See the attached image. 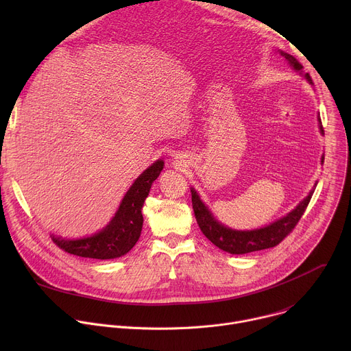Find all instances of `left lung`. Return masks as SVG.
<instances>
[{"instance_id":"obj_1","label":"left lung","mask_w":351,"mask_h":351,"mask_svg":"<svg viewBox=\"0 0 351 351\" xmlns=\"http://www.w3.org/2000/svg\"><path fill=\"white\" fill-rule=\"evenodd\" d=\"M280 56L285 57V60L297 71L302 69V64H300L294 57L290 54H286L280 51ZM310 80V76L306 75ZM321 122V121H319ZM322 129V125H321ZM324 160V158H322ZM313 197V191L300 203L291 213H289L286 217L280 218L279 221L261 228L256 230H232L218 221L214 219L211 213L207 210V207L199 199L198 194L191 189V203L194 215L197 219V223L204 233V236L217 247H219L223 252H228L230 254H247L258 252V250L271 248L278 245L287 234L291 233V230L295 228L298 221L304 215L310 199Z\"/></svg>"}]
</instances>
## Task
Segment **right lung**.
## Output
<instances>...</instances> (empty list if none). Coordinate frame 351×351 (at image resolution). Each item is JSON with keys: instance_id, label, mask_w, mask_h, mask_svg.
<instances>
[{"instance_id": "add662e5", "label": "right lung", "mask_w": 351, "mask_h": 351, "mask_svg": "<svg viewBox=\"0 0 351 351\" xmlns=\"http://www.w3.org/2000/svg\"><path fill=\"white\" fill-rule=\"evenodd\" d=\"M164 162L160 160L145 169L128 190L118 213L110 225L91 237L64 240L56 236L53 241L65 253L97 260L118 258L129 253L140 237L143 228L141 208L154 180L160 176Z\"/></svg>"}]
</instances>
